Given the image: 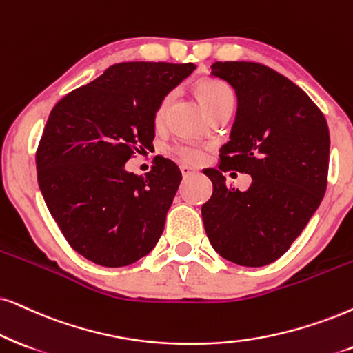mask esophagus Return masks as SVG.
Masks as SVG:
<instances>
[{
	"instance_id": "34e87169",
	"label": "esophagus",
	"mask_w": 353,
	"mask_h": 353,
	"mask_svg": "<svg viewBox=\"0 0 353 353\" xmlns=\"http://www.w3.org/2000/svg\"><path fill=\"white\" fill-rule=\"evenodd\" d=\"M181 172L184 177H189L192 174H195V169L189 166V164H181Z\"/></svg>"
}]
</instances>
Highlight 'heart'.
Returning a JSON list of instances; mask_svg holds the SVG:
<instances>
[{
  "label": "heart",
  "mask_w": 353,
  "mask_h": 353,
  "mask_svg": "<svg viewBox=\"0 0 353 353\" xmlns=\"http://www.w3.org/2000/svg\"><path fill=\"white\" fill-rule=\"evenodd\" d=\"M197 94L199 99L202 102L203 109L208 110L213 109V107L226 104V102H234V92L228 84L220 81V79H207V81H202L197 86ZM171 94H168L164 99L159 102V105L156 107L154 112V123L161 125L164 114H166V109L169 105V101H171ZM176 153L181 156L185 161H199L200 159V150L194 148V146H176Z\"/></svg>",
  "instance_id": "1"
}]
</instances>
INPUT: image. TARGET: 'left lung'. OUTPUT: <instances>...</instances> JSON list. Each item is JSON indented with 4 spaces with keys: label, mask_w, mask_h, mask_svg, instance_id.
<instances>
[{
    "label": "left lung",
    "mask_w": 353,
    "mask_h": 353,
    "mask_svg": "<svg viewBox=\"0 0 353 353\" xmlns=\"http://www.w3.org/2000/svg\"><path fill=\"white\" fill-rule=\"evenodd\" d=\"M212 77L234 89L238 109L218 169L203 171L213 184L205 233L226 261L262 267L288 251L324 197L327 122L301 88L265 65L216 61ZM230 168L253 177L248 191L225 185Z\"/></svg>",
    "instance_id": "left-lung-1"
}]
</instances>
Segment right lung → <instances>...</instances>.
Listing matches in <instances>:
<instances>
[{"instance_id":"right-lung-1","label":"right lung","mask_w":353,"mask_h":353,"mask_svg":"<svg viewBox=\"0 0 353 353\" xmlns=\"http://www.w3.org/2000/svg\"><path fill=\"white\" fill-rule=\"evenodd\" d=\"M194 70V63H117L52 109L35 156L39 187L70 246L88 261L130 265L161 238L179 168L156 156L143 177L125 163L150 148L156 107Z\"/></svg>"}]
</instances>
